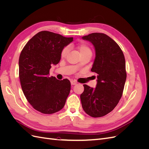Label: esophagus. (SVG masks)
<instances>
[{"instance_id":"1","label":"esophagus","mask_w":149,"mask_h":149,"mask_svg":"<svg viewBox=\"0 0 149 149\" xmlns=\"http://www.w3.org/2000/svg\"><path fill=\"white\" fill-rule=\"evenodd\" d=\"M76 83H77V82L75 81H73V80L71 81V85H75Z\"/></svg>"}]
</instances>
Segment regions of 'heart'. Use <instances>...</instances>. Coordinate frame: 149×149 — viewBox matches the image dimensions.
I'll list each match as a JSON object with an SVG mask.
<instances>
[{"label": "heart", "mask_w": 149, "mask_h": 149, "mask_svg": "<svg viewBox=\"0 0 149 149\" xmlns=\"http://www.w3.org/2000/svg\"><path fill=\"white\" fill-rule=\"evenodd\" d=\"M78 50L79 52L80 55L81 56L87 55V54H91L92 55V51L91 49L90 48L87 44L86 43H80L79 44L78 47H77ZM70 52V48L68 47H65L63 48L62 49V50L61 52V58H65L68 53ZM79 65L77 66V67H78Z\"/></svg>", "instance_id": "obj_1"}]
</instances>
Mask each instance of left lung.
I'll return each mask as SVG.
<instances>
[{
  "label": "left lung",
  "mask_w": 149,
  "mask_h": 149,
  "mask_svg": "<svg viewBox=\"0 0 149 149\" xmlns=\"http://www.w3.org/2000/svg\"><path fill=\"white\" fill-rule=\"evenodd\" d=\"M95 48L96 57L91 71L97 73L96 88L83 84L80 98L83 110L93 118L109 113L123 95L127 77L125 61L121 48L114 40L102 33L83 37Z\"/></svg>",
  "instance_id": "1"
}]
</instances>
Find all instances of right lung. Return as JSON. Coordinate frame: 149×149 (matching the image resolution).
I'll use <instances>...</instances> for the list:
<instances>
[{
	"label": "right lung",
	"instance_id": "right-lung-1",
	"mask_svg": "<svg viewBox=\"0 0 149 149\" xmlns=\"http://www.w3.org/2000/svg\"><path fill=\"white\" fill-rule=\"evenodd\" d=\"M73 38L42 31L34 35L21 52L19 66L22 91L31 106L43 114L60 111L70 94V81L49 76V70L52 65L59 63L62 49Z\"/></svg>",
	"mask_w": 149,
	"mask_h": 149
}]
</instances>
